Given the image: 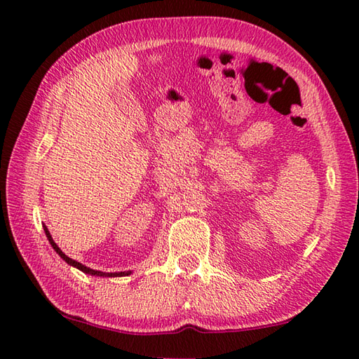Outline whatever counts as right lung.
<instances>
[{
	"mask_svg": "<svg viewBox=\"0 0 359 359\" xmlns=\"http://www.w3.org/2000/svg\"><path fill=\"white\" fill-rule=\"evenodd\" d=\"M43 228H44V233H46V238H48V241H49V243L52 245V248L57 251V255L63 259L65 262H67L71 266H75V269H79L80 271H83V273H86V274H90V276H100V278H121V276H128V274H131L133 271H116V273H104V271H100V270H93V269H89V266H86V265H83V264H80V262H77V261H74V259H71L69 256H66L62 250H60V247L57 245L55 243V241L52 239V236H50V233H49V230H48V226L46 225H43Z\"/></svg>",
	"mask_w": 359,
	"mask_h": 359,
	"instance_id": "add662e5",
	"label": "right lung"
}]
</instances>
